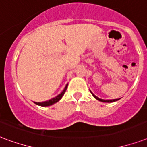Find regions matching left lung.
I'll return each mask as SVG.
<instances>
[{
	"instance_id": "8db88e82",
	"label": "left lung",
	"mask_w": 147,
	"mask_h": 147,
	"mask_svg": "<svg viewBox=\"0 0 147 147\" xmlns=\"http://www.w3.org/2000/svg\"><path fill=\"white\" fill-rule=\"evenodd\" d=\"M90 92H91L92 95L93 96V97L96 98V99H97V100H98V101H100V102H113L118 101L119 99V98H118V99L116 98V99H107V100H105V99H102V98H99L98 97H97L96 96H95V95H94V94L92 93L91 91H90Z\"/></svg>"
}]
</instances>
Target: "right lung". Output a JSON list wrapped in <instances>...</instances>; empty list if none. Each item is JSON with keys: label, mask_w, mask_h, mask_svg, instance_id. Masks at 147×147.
I'll return each mask as SVG.
<instances>
[{"label": "right lung", "mask_w": 147, "mask_h": 147, "mask_svg": "<svg viewBox=\"0 0 147 147\" xmlns=\"http://www.w3.org/2000/svg\"><path fill=\"white\" fill-rule=\"evenodd\" d=\"M68 88V84H66L65 87L64 88V90L61 92V93L58 95L57 96H55V98H52L51 99H49L48 101H45V102H34V103L38 105V106H51V105H53V104L56 103V102H58L61 98H62V96H64V94L65 92L66 89Z\"/></svg>", "instance_id": "right-lung-1"}]
</instances>
